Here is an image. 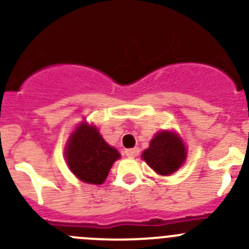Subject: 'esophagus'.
<instances>
[{
	"label": "esophagus",
	"instance_id": "obj_1",
	"mask_svg": "<svg viewBox=\"0 0 249 249\" xmlns=\"http://www.w3.org/2000/svg\"><path fill=\"white\" fill-rule=\"evenodd\" d=\"M139 155V149L138 147H133V149L125 150V156L129 157V159H134Z\"/></svg>",
	"mask_w": 249,
	"mask_h": 249
}]
</instances>
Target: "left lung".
Instances as JSON below:
<instances>
[{
	"instance_id": "obj_1",
	"label": "left lung",
	"mask_w": 249,
	"mask_h": 249,
	"mask_svg": "<svg viewBox=\"0 0 249 249\" xmlns=\"http://www.w3.org/2000/svg\"><path fill=\"white\" fill-rule=\"evenodd\" d=\"M142 159L160 176H171L185 161L186 147L176 132L162 130L152 138Z\"/></svg>"
}]
</instances>
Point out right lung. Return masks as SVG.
Instances as JSON below:
<instances>
[{
	"instance_id": "right-lung-1",
	"label": "right lung",
	"mask_w": 249,
	"mask_h": 249,
	"mask_svg": "<svg viewBox=\"0 0 249 249\" xmlns=\"http://www.w3.org/2000/svg\"><path fill=\"white\" fill-rule=\"evenodd\" d=\"M64 154L70 171L80 180L94 185L104 183L114 162L120 159V152L88 122H82L73 130Z\"/></svg>"
}]
</instances>
